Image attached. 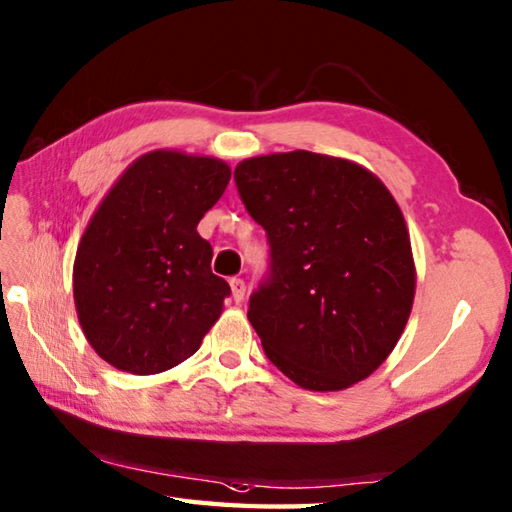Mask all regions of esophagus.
Masks as SVG:
<instances>
[{
  "label": "esophagus",
  "mask_w": 512,
  "mask_h": 512,
  "mask_svg": "<svg viewBox=\"0 0 512 512\" xmlns=\"http://www.w3.org/2000/svg\"><path fill=\"white\" fill-rule=\"evenodd\" d=\"M230 289H232V298H235L237 305H239V302H244V298H246V282L241 280V277H232Z\"/></svg>",
  "instance_id": "esophagus-1"
}]
</instances>
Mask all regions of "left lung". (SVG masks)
<instances>
[{"label": "left lung", "instance_id": "obj_1", "mask_svg": "<svg viewBox=\"0 0 512 512\" xmlns=\"http://www.w3.org/2000/svg\"><path fill=\"white\" fill-rule=\"evenodd\" d=\"M235 183L271 246L248 300L266 357L307 391H343L400 341L415 296L411 239L384 183L311 151L237 164Z\"/></svg>", "mask_w": 512, "mask_h": 512}]
</instances>
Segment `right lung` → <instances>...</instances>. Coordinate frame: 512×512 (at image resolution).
<instances>
[{
    "mask_svg": "<svg viewBox=\"0 0 512 512\" xmlns=\"http://www.w3.org/2000/svg\"><path fill=\"white\" fill-rule=\"evenodd\" d=\"M228 164L151 151L117 180L74 259V302L103 361L155 375L192 357L219 320L230 287L212 273L196 225L230 183Z\"/></svg>",
    "mask_w": 512,
    "mask_h": 512,
    "instance_id": "right-lung-1",
    "label": "right lung"
}]
</instances>
